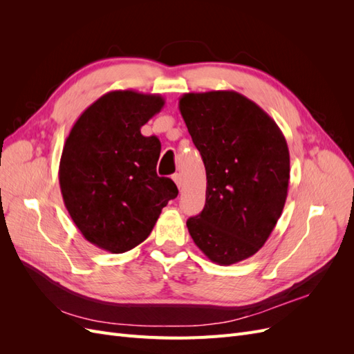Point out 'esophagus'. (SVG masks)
Returning a JSON list of instances; mask_svg holds the SVG:
<instances>
[{
	"label": "esophagus",
	"mask_w": 354,
	"mask_h": 354,
	"mask_svg": "<svg viewBox=\"0 0 354 354\" xmlns=\"http://www.w3.org/2000/svg\"><path fill=\"white\" fill-rule=\"evenodd\" d=\"M173 180L176 181L177 187H178V189H181V185H183V180H181V174H178V173H177V174H174V176H173Z\"/></svg>",
	"instance_id": "34e87169"
}]
</instances>
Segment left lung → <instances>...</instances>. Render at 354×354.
Returning a JSON list of instances; mask_svg holds the SVG:
<instances>
[{"label": "left lung", "instance_id": "1", "mask_svg": "<svg viewBox=\"0 0 354 354\" xmlns=\"http://www.w3.org/2000/svg\"><path fill=\"white\" fill-rule=\"evenodd\" d=\"M207 171L205 207L187 220L198 248L230 266L269 239L285 207L289 151L281 128L236 91L187 93L178 100Z\"/></svg>", "mask_w": 354, "mask_h": 354}]
</instances>
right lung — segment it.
I'll return each instance as SVG.
<instances>
[{
  "mask_svg": "<svg viewBox=\"0 0 354 354\" xmlns=\"http://www.w3.org/2000/svg\"><path fill=\"white\" fill-rule=\"evenodd\" d=\"M164 104L159 94L109 91L66 138L59 165L63 202L82 236L100 250L121 254L142 243L178 195L173 180L156 174L158 137L140 131Z\"/></svg>",
  "mask_w": 354,
  "mask_h": 354,
  "instance_id": "add662e5",
  "label": "right lung"
}]
</instances>
